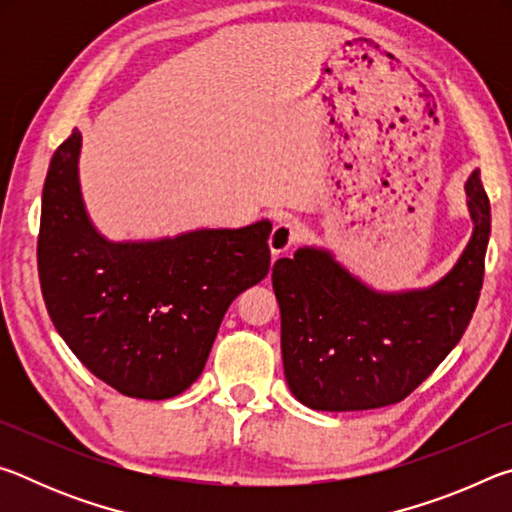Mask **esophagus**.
<instances>
[{"instance_id": "1", "label": "esophagus", "mask_w": 512, "mask_h": 512, "mask_svg": "<svg viewBox=\"0 0 512 512\" xmlns=\"http://www.w3.org/2000/svg\"><path fill=\"white\" fill-rule=\"evenodd\" d=\"M300 237V228L298 223L291 219V216H280V219L275 221L273 230H271V237H268V246H271V253L273 255H282L287 253V250L296 244Z\"/></svg>"}]
</instances>
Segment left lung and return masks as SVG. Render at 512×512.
Segmentation results:
<instances>
[{
    "label": "left lung",
    "instance_id": "left-lung-1",
    "mask_svg": "<svg viewBox=\"0 0 512 512\" xmlns=\"http://www.w3.org/2000/svg\"><path fill=\"white\" fill-rule=\"evenodd\" d=\"M465 192L472 239L429 289L379 293L323 248H298L273 264L284 377L302 404L314 411L397 404L456 348L479 302L490 239L479 169Z\"/></svg>",
    "mask_w": 512,
    "mask_h": 512
}]
</instances>
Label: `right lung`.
Returning <instances> with one entry per match:
<instances>
[{"label": "right lung", "mask_w": 512, "mask_h": 512, "mask_svg": "<svg viewBox=\"0 0 512 512\" xmlns=\"http://www.w3.org/2000/svg\"><path fill=\"white\" fill-rule=\"evenodd\" d=\"M79 153L74 128L42 189V298L94 377L121 395L169 400L203 372L230 302L266 277L271 223L115 244L85 212Z\"/></svg>", "instance_id": "add662e5"}]
</instances>
